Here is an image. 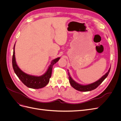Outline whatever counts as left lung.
<instances>
[{
	"label": "left lung",
	"mask_w": 121,
	"mask_h": 121,
	"mask_svg": "<svg viewBox=\"0 0 121 121\" xmlns=\"http://www.w3.org/2000/svg\"><path fill=\"white\" fill-rule=\"evenodd\" d=\"M110 69H111V67L109 68L108 72L106 73L105 75H104L103 76H102L101 78H100L98 80H97V81L90 84H88V85H81V84H80L75 82L74 80L72 78L70 75H69V72H68L69 82L70 83L71 85L77 90H78L80 91H83V92H86V91H91L96 89V88L104 81V80L107 78V76H108L109 71H110Z\"/></svg>",
	"instance_id": "obj_1"
}]
</instances>
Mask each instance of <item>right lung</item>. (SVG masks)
I'll use <instances>...</instances> for the list:
<instances>
[{"label":"right lung","instance_id":"obj_1","mask_svg":"<svg viewBox=\"0 0 121 121\" xmlns=\"http://www.w3.org/2000/svg\"><path fill=\"white\" fill-rule=\"evenodd\" d=\"M14 47H15V44L13 47L12 64L14 72L16 73L17 77L26 86L30 88L39 89L45 87L49 82L50 78L52 76V69L53 65L56 63V62L60 59V57L55 58L52 61V63L49 65L47 70L43 75L40 76L30 75L22 71L17 65L15 57Z\"/></svg>","mask_w":121,"mask_h":121}]
</instances>
